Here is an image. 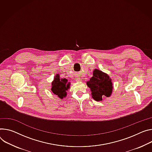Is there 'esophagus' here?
Listing matches in <instances>:
<instances>
[{"label": "esophagus", "mask_w": 152, "mask_h": 152, "mask_svg": "<svg viewBox=\"0 0 152 152\" xmlns=\"http://www.w3.org/2000/svg\"><path fill=\"white\" fill-rule=\"evenodd\" d=\"M76 81L78 82V81H79V79H76Z\"/></svg>", "instance_id": "34e87169"}]
</instances>
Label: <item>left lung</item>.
I'll list each match as a JSON object with an SVG mask.
<instances>
[{"mask_svg": "<svg viewBox=\"0 0 152 152\" xmlns=\"http://www.w3.org/2000/svg\"><path fill=\"white\" fill-rule=\"evenodd\" d=\"M87 85L91 90L92 98L96 101H102L103 97H109L112 93V79L107 74L98 69L93 71V77L87 82Z\"/></svg>", "mask_w": 152, "mask_h": 152, "instance_id": "8db88e82", "label": "left lung"}]
</instances>
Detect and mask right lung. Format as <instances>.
Segmentation results:
<instances>
[{
	"label": "right lung",
	"mask_w": 152,
	"mask_h": 152,
	"mask_svg": "<svg viewBox=\"0 0 152 152\" xmlns=\"http://www.w3.org/2000/svg\"><path fill=\"white\" fill-rule=\"evenodd\" d=\"M51 85V91L61 99L65 97L66 96V91L70 88V82H68L66 79H60L58 74L54 78Z\"/></svg>",
	"instance_id": "right-lung-1"
}]
</instances>
